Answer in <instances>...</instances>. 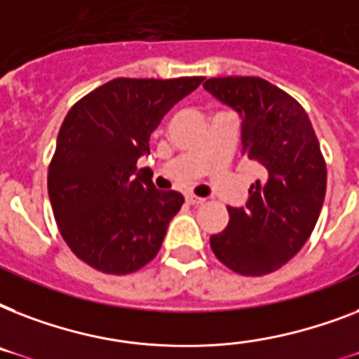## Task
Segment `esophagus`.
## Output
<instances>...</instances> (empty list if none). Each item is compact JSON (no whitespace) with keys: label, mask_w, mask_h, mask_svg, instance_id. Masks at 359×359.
I'll return each instance as SVG.
<instances>
[{"label":"esophagus","mask_w":359,"mask_h":359,"mask_svg":"<svg viewBox=\"0 0 359 359\" xmlns=\"http://www.w3.org/2000/svg\"><path fill=\"white\" fill-rule=\"evenodd\" d=\"M184 199H186V203H188V205H201V203L205 201V199H203V197L191 196V194H188V196H186Z\"/></svg>","instance_id":"obj_1"}]
</instances>
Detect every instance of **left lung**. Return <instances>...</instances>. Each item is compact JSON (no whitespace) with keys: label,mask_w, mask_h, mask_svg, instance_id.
I'll return each instance as SVG.
<instances>
[{"label":"left lung","mask_w":359,"mask_h":359,"mask_svg":"<svg viewBox=\"0 0 359 359\" xmlns=\"http://www.w3.org/2000/svg\"><path fill=\"white\" fill-rule=\"evenodd\" d=\"M203 87L240 115L242 154L264 171L245 207H227L229 224L210 236V248L236 273L276 272L311 236L326 196V163L311 121L262 78H210Z\"/></svg>","instance_id":"left-lung-1"}]
</instances>
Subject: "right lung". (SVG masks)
<instances>
[{
    "instance_id": "right-lung-1",
    "label": "right lung",
    "mask_w": 359,
    "mask_h": 359,
    "mask_svg": "<svg viewBox=\"0 0 359 359\" xmlns=\"http://www.w3.org/2000/svg\"><path fill=\"white\" fill-rule=\"evenodd\" d=\"M201 81L115 78L67 114L48 169V196L61 236L89 266L124 276L160 251L184 197L156 190L135 173V163L149 154L163 115Z\"/></svg>"
}]
</instances>
